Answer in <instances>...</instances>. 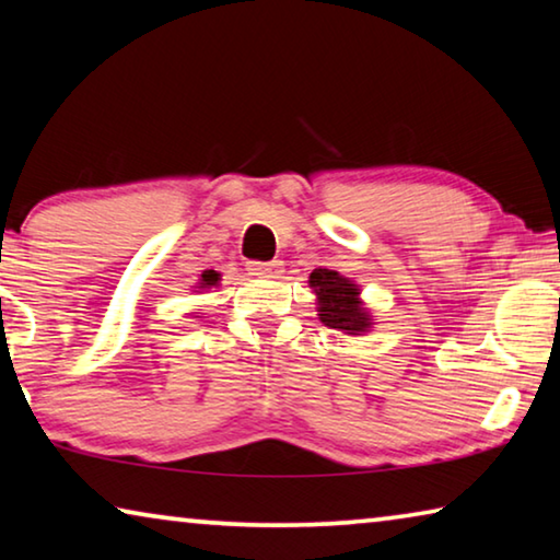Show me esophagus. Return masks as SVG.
Here are the masks:
<instances>
[{
  "label": "esophagus",
  "mask_w": 560,
  "mask_h": 560,
  "mask_svg": "<svg viewBox=\"0 0 560 560\" xmlns=\"http://www.w3.org/2000/svg\"><path fill=\"white\" fill-rule=\"evenodd\" d=\"M246 267H249L254 277H279V273L283 271V264L277 259L273 261H249Z\"/></svg>",
  "instance_id": "obj_1"
}]
</instances>
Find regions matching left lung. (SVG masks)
Wrapping results in <instances>:
<instances>
[{
  "instance_id": "left-lung-1",
  "label": "left lung",
  "mask_w": 560,
  "mask_h": 560,
  "mask_svg": "<svg viewBox=\"0 0 560 560\" xmlns=\"http://www.w3.org/2000/svg\"><path fill=\"white\" fill-rule=\"evenodd\" d=\"M308 283L318 293V299H320L318 316L328 328H338V330H346V334L355 336V334H363V330L371 326L368 324L365 311L360 308L355 283H350L348 279L338 277V271L316 269L314 273H311Z\"/></svg>"
}]
</instances>
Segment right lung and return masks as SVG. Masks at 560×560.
<instances>
[{
  "label": "right lung",
  "mask_w": 560,
  "mask_h": 560,
  "mask_svg": "<svg viewBox=\"0 0 560 560\" xmlns=\"http://www.w3.org/2000/svg\"><path fill=\"white\" fill-rule=\"evenodd\" d=\"M202 281H205V287H214V283L220 281V273H217V271H205L202 273Z\"/></svg>",
  "instance_id": "obj_1"
}]
</instances>
